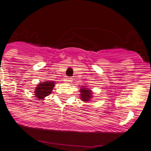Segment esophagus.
Returning a JSON list of instances; mask_svg holds the SVG:
<instances>
[{
  "instance_id": "34e87169",
  "label": "esophagus",
  "mask_w": 151,
  "mask_h": 151,
  "mask_svg": "<svg viewBox=\"0 0 151 151\" xmlns=\"http://www.w3.org/2000/svg\"><path fill=\"white\" fill-rule=\"evenodd\" d=\"M64 80L66 81V82H71V81H72V79H71L70 78H69V77H66Z\"/></svg>"
}]
</instances>
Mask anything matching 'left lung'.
I'll list each match as a JSON object with an SVG mask.
<instances>
[{
  "instance_id": "8db88e82",
  "label": "left lung",
  "mask_w": 151,
  "mask_h": 151,
  "mask_svg": "<svg viewBox=\"0 0 151 151\" xmlns=\"http://www.w3.org/2000/svg\"><path fill=\"white\" fill-rule=\"evenodd\" d=\"M81 92V99L82 101H85V102H88V101L91 100L92 97V91L87 88L83 87L81 88L80 90Z\"/></svg>"
}]
</instances>
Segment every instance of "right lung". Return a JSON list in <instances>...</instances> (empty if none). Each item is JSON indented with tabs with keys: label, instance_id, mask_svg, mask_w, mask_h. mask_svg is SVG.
<instances>
[{
	"label": "right lung",
	"instance_id": "1",
	"mask_svg": "<svg viewBox=\"0 0 151 151\" xmlns=\"http://www.w3.org/2000/svg\"><path fill=\"white\" fill-rule=\"evenodd\" d=\"M54 86V81H43V82L38 84L35 88V92H34L37 99L42 100L45 97L50 95Z\"/></svg>",
	"mask_w": 151,
	"mask_h": 151
}]
</instances>
